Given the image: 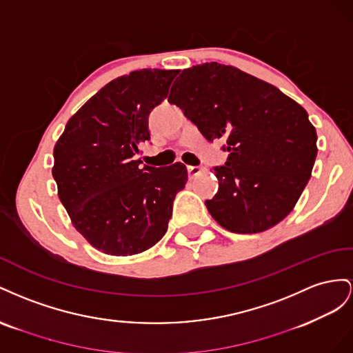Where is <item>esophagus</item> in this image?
<instances>
[{
	"label": "esophagus",
	"mask_w": 353,
	"mask_h": 353,
	"mask_svg": "<svg viewBox=\"0 0 353 353\" xmlns=\"http://www.w3.org/2000/svg\"><path fill=\"white\" fill-rule=\"evenodd\" d=\"M204 171H205L204 167H188V174L190 179L199 176L201 173H204Z\"/></svg>",
	"instance_id": "esophagus-1"
}]
</instances>
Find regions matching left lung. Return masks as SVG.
<instances>
[{
  "label": "left lung",
  "mask_w": 353,
  "mask_h": 353,
  "mask_svg": "<svg viewBox=\"0 0 353 353\" xmlns=\"http://www.w3.org/2000/svg\"><path fill=\"white\" fill-rule=\"evenodd\" d=\"M203 136L226 140L225 165L208 213L234 234H259L284 220L307 185L316 130L296 100L230 65L183 69L168 96Z\"/></svg>",
  "instance_id": "left-lung-1"
}]
</instances>
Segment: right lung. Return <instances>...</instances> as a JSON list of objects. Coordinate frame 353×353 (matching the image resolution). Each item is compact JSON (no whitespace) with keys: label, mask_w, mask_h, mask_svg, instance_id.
<instances>
[{"label":"right lung","mask_w":353,"mask_h":353,"mask_svg":"<svg viewBox=\"0 0 353 353\" xmlns=\"http://www.w3.org/2000/svg\"><path fill=\"white\" fill-rule=\"evenodd\" d=\"M177 69H140L102 87L69 118L54 145L53 177L74 228L110 256H133L164 236L188 182L182 163L140 167L148 117L168 96Z\"/></svg>","instance_id":"add662e5"}]
</instances>
